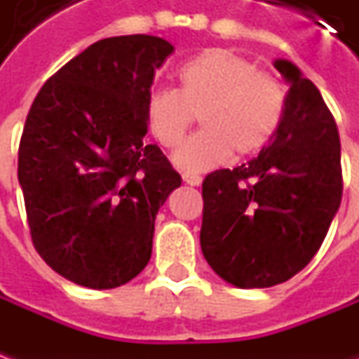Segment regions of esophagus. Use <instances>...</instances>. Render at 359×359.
<instances>
[{
    "mask_svg": "<svg viewBox=\"0 0 359 359\" xmlns=\"http://www.w3.org/2000/svg\"><path fill=\"white\" fill-rule=\"evenodd\" d=\"M184 182H186L187 186L191 187H198L201 186V175H198V173H184Z\"/></svg>",
    "mask_w": 359,
    "mask_h": 359,
    "instance_id": "esophagus-1",
    "label": "esophagus"
}]
</instances>
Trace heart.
Masks as SVG:
<instances>
[{
    "instance_id": "obj_1",
    "label": "heart",
    "mask_w": 359,
    "mask_h": 359,
    "mask_svg": "<svg viewBox=\"0 0 359 359\" xmlns=\"http://www.w3.org/2000/svg\"><path fill=\"white\" fill-rule=\"evenodd\" d=\"M180 90L158 88L145 100V121L163 147H177L200 111L203 130L173 156L186 172H205L236 156L262 151L282 126L283 86L257 72L252 60L236 51L212 48L177 69Z\"/></svg>"
}]
</instances>
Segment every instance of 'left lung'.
Listing matches in <instances>:
<instances>
[{"label": "left lung", "mask_w": 359, "mask_h": 359, "mask_svg": "<svg viewBox=\"0 0 359 359\" xmlns=\"http://www.w3.org/2000/svg\"><path fill=\"white\" fill-rule=\"evenodd\" d=\"M290 86L282 126L257 158L203 180L201 252L236 287H271L306 268L341 201V149L322 93L296 63L273 60Z\"/></svg>", "instance_id": "8db88e82"}]
</instances>
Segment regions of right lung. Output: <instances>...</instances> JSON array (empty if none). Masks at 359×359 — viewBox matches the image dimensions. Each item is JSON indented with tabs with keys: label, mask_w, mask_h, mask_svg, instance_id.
Wrapping results in <instances>:
<instances>
[{
	"label": "right lung",
	"mask_w": 359,
	"mask_h": 359,
	"mask_svg": "<svg viewBox=\"0 0 359 359\" xmlns=\"http://www.w3.org/2000/svg\"><path fill=\"white\" fill-rule=\"evenodd\" d=\"M173 53L156 35L95 41L51 76L21 135L20 180L35 250L65 280L111 290L151 257L156 215L180 173L144 144L145 100Z\"/></svg>",
	"instance_id": "add662e5"
}]
</instances>
